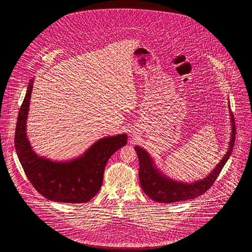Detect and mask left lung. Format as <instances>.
I'll return each mask as SVG.
<instances>
[{
    "mask_svg": "<svg viewBox=\"0 0 252 252\" xmlns=\"http://www.w3.org/2000/svg\"><path fill=\"white\" fill-rule=\"evenodd\" d=\"M229 112L232 127L228 152L213 170V172L202 180H197L192 183H183L168 179L154 166V161L145 150L142 147L135 146V151L139 157V179L141 187L145 194L156 202L173 203L193 199L207 192L213 186L222 168L226 164L234 146L236 127L231 110H229Z\"/></svg>",
    "mask_w": 252,
    "mask_h": 252,
    "instance_id": "obj_1",
    "label": "left lung"
}]
</instances>
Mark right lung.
<instances>
[{"instance_id":"right-lung-1","label":"right lung","mask_w":252,"mask_h":252,"mask_svg":"<svg viewBox=\"0 0 252 252\" xmlns=\"http://www.w3.org/2000/svg\"><path fill=\"white\" fill-rule=\"evenodd\" d=\"M32 88L33 80H30L15 131V148L24 173L36 191L51 201L88 202L102 186L109 158L127 144V136L120 134L103 138L92 145L83 156L66 162H55L37 156L25 133Z\"/></svg>"}]
</instances>
